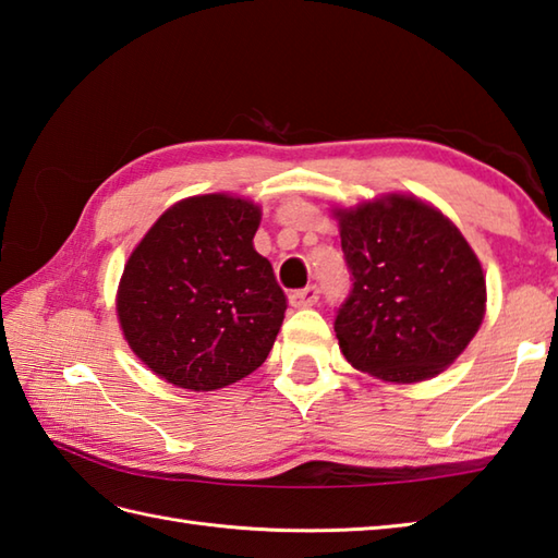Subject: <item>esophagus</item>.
Listing matches in <instances>:
<instances>
[{
	"label": "esophagus",
	"mask_w": 558,
	"mask_h": 558,
	"mask_svg": "<svg viewBox=\"0 0 558 558\" xmlns=\"http://www.w3.org/2000/svg\"><path fill=\"white\" fill-rule=\"evenodd\" d=\"M316 300H319V288L316 286H307L302 290H294L290 294V304L292 307H312V304H316Z\"/></svg>",
	"instance_id": "1"
}]
</instances>
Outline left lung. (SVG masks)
<instances>
[{
    "mask_svg": "<svg viewBox=\"0 0 558 558\" xmlns=\"http://www.w3.org/2000/svg\"><path fill=\"white\" fill-rule=\"evenodd\" d=\"M333 215L353 286L333 322L341 353L397 385L440 375L484 322L486 278L472 246L413 195Z\"/></svg>",
    "mask_w": 558,
    "mask_h": 558,
    "instance_id": "8db88e82",
    "label": "left lung"
}]
</instances>
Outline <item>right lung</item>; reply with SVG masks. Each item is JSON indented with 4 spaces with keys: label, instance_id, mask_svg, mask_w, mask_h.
Here are the masks:
<instances>
[{
    "label": "right lung",
    "instance_id": "add662e5",
    "mask_svg": "<svg viewBox=\"0 0 558 558\" xmlns=\"http://www.w3.org/2000/svg\"><path fill=\"white\" fill-rule=\"evenodd\" d=\"M260 207L234 195L171 205L130 254L116 310L151 373L191 391L222 389L266 363L288 300L254 248Z\"/></svg>",
    "mask_w": 558,
    "mask_h": 558
}]
</instances>
